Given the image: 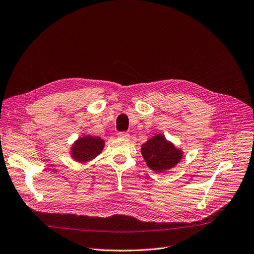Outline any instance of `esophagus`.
<instances>
[{
	"mask_svg": "<svg viewBox=\"0 0 254 254\" xmlns=\"http://www.w3.org/2000/svg\"><path fill=\"white\" fill-rule=\"evenodd\" d=\"M117 137L120 138V139H129V135L127 133H123V131H120V133H118Z\"/></svg>",
	"mask_w": 254,
	"mask_h": 254,
	"instance_id": "esophagus-1",
	"label": "esophagus"
}]
</instances>
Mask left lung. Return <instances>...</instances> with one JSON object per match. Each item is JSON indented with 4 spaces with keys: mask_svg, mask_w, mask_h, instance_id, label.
<instances>
[{
    "mask_svg": "<svg viewBox=\"0 0 254 254\" xmlns=\"http://www.w3.org/2000/svg\"><path fill=\"white\" fill-rule=\"evenodd\" d=\"M141 153L147 167L158 173L166 172L178 165L183 159L184 151L165 138L157 134L141 145Z\"/></svg>",
    "mask_w": 254,
    "mask_h": 254,
    "instance_id": "8db88e82",
    "label": "left lung"
}]
</instances>
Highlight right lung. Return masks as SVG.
Listing matches in <instances>:
<instances>
[{"mask_svg":"<svg viewBox=\"0 0 254 254\" xmlns=\"http://www.w3.org/2000/svg\"><path fill=\"white\" fill-rule=\"evenodd\" d=\"M105 147V141L101 137L84 135L76 139L69 148V154L78 163L90 162L100 154Z\"/></svg>","mask_w":254,"mask_h":254,"instance_id":"1","label":"right lung"}]
</instances>
